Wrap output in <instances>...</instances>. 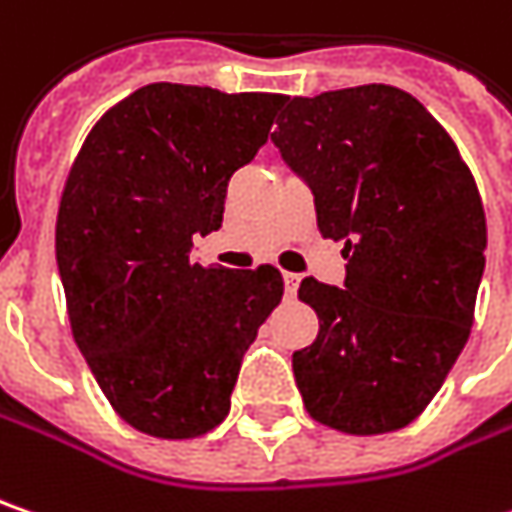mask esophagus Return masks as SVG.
Returning a JSON list of instances; mask_svg holds the SVG:
<instances>
[{"label":"esophagus","instance_id":"obj_1","mask_svg":"<svg viewBox=\"0 0 512 512\" xmlns=\"http://www.w3.org/2000/svg\"><path fill=\"white\" fill-rule=\"evenodd\" d=\"M282 279H285V294L294 296L296 288H299V273H285Z\"/></svg>","mask_w":512,"mask_h":512}]
</instances>
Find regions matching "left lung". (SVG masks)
I'll return each mask as SVG.
<instances>
[{
    "mask_svg": "<svg viewBox=\"0 0 512 512\" xmlns=\"http://www.w3.org/2000/svg\"><path fill=\"white\" fill-rule=\"evenodd\" d=\"M270 141L314 192L317 227L345 242L343 288L305 276L320 317L294 351L314 421L348 435L412 423L470 337L487 218L470 167L412 94L371 83L285 97Z\"/></svg>",
    "mask_w": 512,
    "mask_h": 512,
    "instance_id": "8db88e82",
    "label": "left lung"
}]
</instances>
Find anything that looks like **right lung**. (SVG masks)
<instances>
[{
	"instance_id": "obj_1",
	"label": "right lung",
	"mask_w": 512,
	"mask_h": 512,
	"mask_svg": "<svg viewBox=\"0 0 512 512\" xmlns=\"http://www.w3.org/2000/svg\"><path fill=\"white\" fill-rule=\"evenodd\" d=\"M282 100L152 83L100 117L71 164L57 213L71 334L112 409L152 438H198L227 418L244 351L282 299L273 265L190 259Z\"/></svg>"
}]
</instances>
